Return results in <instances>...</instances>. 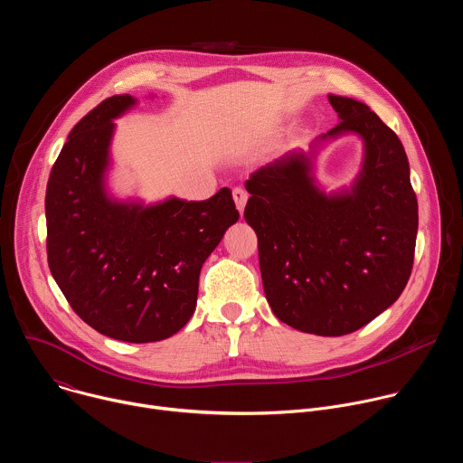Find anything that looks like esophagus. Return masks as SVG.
<instances>
[{
    "mask_svg": "<svg viewBox=\"0 0 463 463\" xmlns=\"http://www.w3.org/2000/svg\"><path fill=\"white\" fill-rule=\"evenodd\" d=\"M232 197H234V203H236V209L240 211V213H243V209H245V203H247V192L243 190V188H240V186H236L234 190H232Z\"/></svg>",
    "mask_w": 463,
    "mask_h": 463,
    "instance_id": "1",
    "label": "esophagus"
}]
</instances>
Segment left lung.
Instances as JSON below:
<instances>
[{
  "label": "left lung",
  "mask_w": 463,
  "mask_h": 463,
  "mask_svg": "<svg viewBox=\"0 0 463 463\" xmlns=\"http://www.w3.org/2000/svg\"><path fill=\"white\" fill-rule=\"evenodd\" d=\"M339 124L245 181L266 298L304 334L355 332L403 293L414 263L418 200L400 137L364 102L327 95ZM354 133L364 165L350 187L324 193L312 174L322 142Z\"/></svg>",
  "instance_id": "1"
}]
</instances>
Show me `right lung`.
Segmentation results:
<instances>
[{
	"label": "right lung",
	"mask_w": 463,
	"mask_h": 463,
	"mask_svg": "<svg viewBox=\"0 0 463 463\" xmlns=\"http://www.w3.org/2000/svg\"><path fill=\"white\" fill-rule=\"evenodd\" d=\"M136 104L131 95L109 97L71 129L47 183V261L73 311L99 334L156 343L194 315L203 263L240 214L229 188L205 202L172 195L152 205L109 194L113 120Z\"/></svg>",
	"instance_id": "right-lung-1"
}]
</instances>
